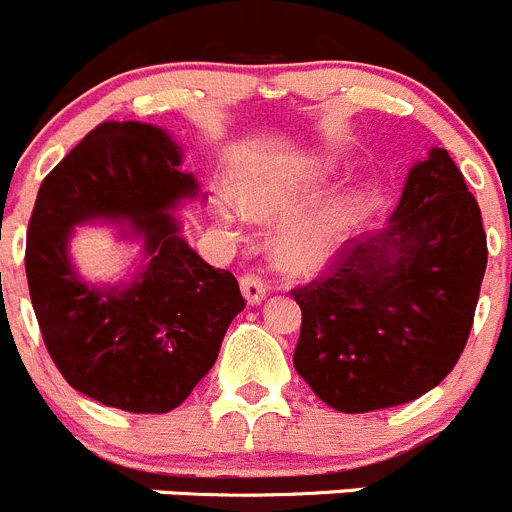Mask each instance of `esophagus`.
Masks as SVG:
<instances>
[{"mask_svg": "<svg viewBox=\"0 0 512 512\" xmlns=\"http://www.w3.org/2000/svg\"><path fill=\"white\" fill-rule=\"evenodd\" d=\"M240 288H242V295H245V300L250 305L262 303V298H265V295H267L265 283H262V280L257 278L255 272H247V275H242Z\"/></svg>", "mask_w": 512, "mask_h": 512, "instance_id": "obj_1", "label": "esophagus"}]
</instances>
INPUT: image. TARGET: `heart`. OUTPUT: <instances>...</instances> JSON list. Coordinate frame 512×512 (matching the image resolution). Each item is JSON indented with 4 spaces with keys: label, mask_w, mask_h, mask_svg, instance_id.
<instances>
[{
    "label": "heart",
    "mask_w": 512,
    "mask_h": 512,
    "mask_svg": "<svg viewBox=\"0 0 512 512\" xmlns=\"http://www.w3.org/2000/svg\"><path fill=\"white\" fill-rule=\"evenodd\" d=\"M333 174V161L326 156H310L293 171L270 179L252 181L250 186L240 191V204L247 212L255 214H285L298 209L308 202L315 191L326 184ZM358 209V191L346 189L333 191L331 197L323 199L315 209H310L303 217L285 224L275 237V255L278 262L288 270H310L321 265L333 247L338 245L348 224L353 222V214ZM217 212L222 222H234L240 209L232 199H219Z\"/></svg>",
    "instance_id": "1"
}]
</instances>
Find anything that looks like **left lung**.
I'll use <instances>...</instances> for the list:
<instances>
[{
    "label": "left lung",
    "instance_id": "left-lung-1",
    "mask_svg": "<svg viewBox=\"0 0 512 512\" xmlns=\"http://www.w3.org/2000/svg\"><path fill=\"white\" fill-rule=\"evenodd\" d=\"M485 267L480 207L450 154L429 148L389 227L348 242L293 290L303 310L295 371L346 414L419 399L455 369Z\"/></svg>",
    "mask_w": 512,
    "mask_h": 512
}]
</instances>
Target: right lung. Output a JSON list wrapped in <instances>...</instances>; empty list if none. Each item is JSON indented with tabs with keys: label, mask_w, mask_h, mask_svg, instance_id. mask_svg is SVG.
Segmentation results:
<instances>
[{
	"label": "right lung",
	"mask_w": 512,
	"mask_h": 512,
	"mask_svg": "<svg viewBox=\"0 0 512 512\" xmlns=\"http://www.w3.org/2000/svg\"><path fill=\"white\" fill-rule=\"evenodd\" d=\"M184 151L159 126L100 123L42 181L27 229L32 308L52 361L73 389L133 414L176 409L217 361L245 308L229 270H214L174 217L204 202ZM111 221L142 245L131 281L95 286L74 270V227Z\"/></svg>",
	"instance_id": "right-lung-1"
}]
</instances>
